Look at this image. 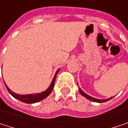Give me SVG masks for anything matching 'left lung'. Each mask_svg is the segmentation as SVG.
Wrapping results in <instances>:
<instances>
[{"instance_id": "8db88e82", "label": "left lung", "mask_w": 128, "mask_h": 128, "mask_svg": "<svg viewBox=\"0 0 128 128\" xmlns=\"http://www.w3.org/2000/svg\"><path fill=\"white\" fill-rule=\"evenodd\" d=\"M78 84V83H77ZM78 91H79V92L81 93V95L82 96H83L84 97H85L87 99H89V100H92V101H94V102H97V103H104L106 101H108V100H109L110 99H112V98H108V99H106V100H100V99H96L95 98H92V97H91V96H88L87 95L85 92H84L82 90H81V88L80 87H78Z\"/></svg>"}]
</instances>
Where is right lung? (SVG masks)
<instances>
[{"label": "right lung", "mask_w": 128, "mask_h": 128, "mask_svg": "<svg viewBox=\"0 0 128 128\" xmlns=\"http://www.w3.org/2000/svg\"><path fill=\"white\" fill-rule=\"evenodd\" d=\"M59 70H57V72H56L53 78V80H52V82L51 83L50 87L46 91H44L43 92H41V93H38V94H31V95H19V94H16V93H14L13 92H12V90L7 87V85L5 84V82L4 84L5 85H6V89H7V90L8 91V92L13 96L14 98H15L16 99H17V100H20L22 102H24L25 104H34V103H37V102L40 101L41 100L46 98L52 92V90L54 88V85L55 78H56L57 74H58Z\"/></svg>", "instance_id": "1"}]
</instances>
